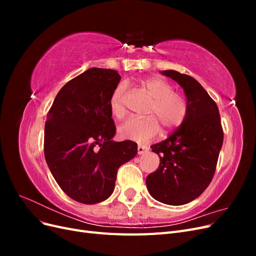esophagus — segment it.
<instances>
[{"mask_svg":"<svg viewBox=\"0 0 256 256\" xmlns=\"http://www.w3.org/2000/svg\"><path fill=\"white\" fill-rule=\"evenodd\" d=\"M147 150H148V147H146L144 145H138V154H144L147 152Z\"/></svg>","mask_w":256,"mask_h":256,"instance_id":"esophagus-1","label":"esophagus"}]
</instances>
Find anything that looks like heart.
<instances>
[{
	"label": "heart",
	"instance_id": "heart-1",
	"mask_svg": "<svg viewBox=\"0 0 256 256\" xmlns=\"http://www.w3.org/2000/svg\"><path fill=\"white\" fill-rule=\"evenodd\" d=\"M143 88L152 98V102L145 118H129L120 127V134L130 141L145 143L156 138L160 132V126L166 131H172L180 127L187 115V102L174 92V88L166 80L152 76L143 81ZM126 85L118 84L110 97V111L116 118L126 115L124 98Z\"/></svg>",
	"mask_w": 256,
	"mask_h": 256
}]
</instances>
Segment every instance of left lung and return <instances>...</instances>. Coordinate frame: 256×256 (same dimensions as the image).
<instances>
[{
    "mask_svg": "<svg viewBox=\"0 0 256 256\" xmlns=\"http://www.w3.org/2000/svg\"><path fill=\"white\" fill-rule=\"evenodd\" d=\"M161 74L176 81L187 99V115L166 140L150 148L158 154L157 171L146 177L150 194L166 205L196 200L210 184L223 144L219 109L196 79L175 70Z\"/></svg>",
    "mask_w": 256,
    "mask_h": 256,
    "instance_id": "1",
    "label": "left lung"
}]
</instances>
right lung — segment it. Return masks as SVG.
I'll return each instance as SVG.
<instances>
[{
    "instance_id": "obj_1",
    "label": "right lung",
    "mask_w": 256,
    "mask_h": 256,
    "mask_svg": "<svg viewBox=\"0 0 256 256\" xmlns=\"http://www.w3.org/2000/svg\"><path fill=\"white\" fill-rule=\"evenodd\" d=\"M120 76L90 68L67 82L54 99L44 126V158L60 189L76 202L109 198L118 168L136 157L132 141L115 142L110 97Z\"/></svg>"
}]
</instances>
